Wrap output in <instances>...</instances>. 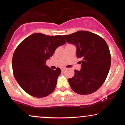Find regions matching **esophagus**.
I'll return each instance as SVG.
<instances>
[{
  "instance_id": "esophagus-1",
  "label": "esophagus",
  "mask_w": 125,
  "mask_h": 125,
  "mask_svg": "<svg viewBox=\"0 0 125 125\" xmlns=\"http://www.w3.org/2000/svg\"><path fill=\"white\" fill-rule=\"evenodd\" d=\"M66 69H67L66 68H62L61 71H62V72H64V71H66Z\"/></svg>"
}]
</instances>
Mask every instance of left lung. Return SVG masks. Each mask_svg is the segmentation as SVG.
<instances>
[{
  "mask_svg": "<svg viewBox=\"0 0 125 125\" xmlns=\"http://www.w3.org/2000/svg\"><path fill=\"white\" fill-rule=\"evenodd\" d=\"M63 37L69 43L76 47V56L81 58V69L68 79L72 89L80 94H92L102 85L106 79L111 56L105 41L87 31H78Z\"/></svg>",
  "mask_w": 125,
  "mask_h": 125,
  "instance_id": "left-lung-1",
  "label": "left lung"
}]
</instances>
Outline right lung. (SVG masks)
I'll use <instances>...</instances> for the list:
<instances>
[{
    "label": "right lung",
    "mask_w": 125,
    "mask_h": 125,
    "mask_svg": "<svg viewBox=\"0 0 125 125\" xmlns=\"http://www.w3.org/2000/svg\"><path fill=\"white\" fill-rule=\"evenodd\" d=\"M66 43L63 36L34 33L26 38L16 49L12 68L17 82L27 94L43 97L54 91L61 70L46 65V61L60 46Z\"/></svg>",
    "instance_id": "right-lung-1"
}]
</instances>
